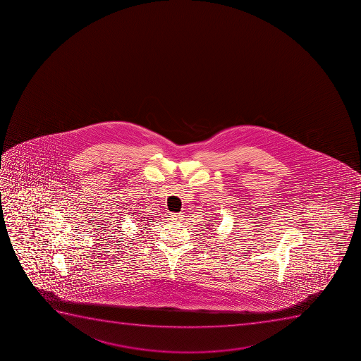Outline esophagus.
I'll return each mask as SVG.
<instances>
[{
    "label": "esophagus",
    "instance_id": "obj_1",
    "mask_svg": "<svg viewBox=\"0 0 361 361\" xmlns=\"http://www.w3.org/2000/svg\"><path fill=\"white\" fill-rule=\"evenodd\" d=\"M169 216H171L173 221H181L183 219V213H171Z\"/></svg>",
    "mask_w": 361,
    "mask_h": 361
}]
</instances>
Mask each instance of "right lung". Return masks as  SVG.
<instances>
[{
    "label": "right lung",
    "instance_id": "right-lung-1",
    "mask_svg": "<svg viewBox=\"0 0 361 361\" xmlns=\"http://www.w3.org/2000/svg\"><path fill=\"white\" fill-rule=\"evenodd\" d=\"M149 220H152V219H149ZM147 225H148V222H147Z\"/></svg>",
    "mask_w": 361,
    "mask_h": 361
}]
</instances>
